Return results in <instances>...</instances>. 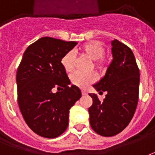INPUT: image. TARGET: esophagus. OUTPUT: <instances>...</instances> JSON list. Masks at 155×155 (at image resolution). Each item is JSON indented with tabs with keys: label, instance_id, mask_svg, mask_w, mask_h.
Returning <instances> with one entry per match:
<instances>
[{
	"label": "esophagus",
	"instance_id": "obj_1",
	"mask_svg": "<svg viewBox=\"0 0 155 155\" xmlns=\"http://www.w3.org/2000/svg\"><path fill=\"white\" fill-rule=\"evenodd\" d=\"M81 94L83 95H86L87 94V92L85 90H81Z\"/></svg>",
	"mask_w": 155,
	"mask_h": 155
}]
</instances>
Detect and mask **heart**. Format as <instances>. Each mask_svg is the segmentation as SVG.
<instances>
[{"label": "heart", "instance_id": "heart-1", "mask_svg": "<svg viewBox=\"0 0 155 155\" xmlns=\"http://www.w3.org/2000/svg\"><path fill=\"white\" fill-rule=\"evenodd\" d=\"M79 51L83 57H86L92 61L93 66L96 69L102 70L107 63V58L104 56V46L99 41H90L85 42L79 48ZM61 65L67 73L74 70V55L72 51L67 52L61 59ZM96 80V76L93 73L89 74H81V73H73L71 75V83L80 88H86Z\"/></svg>", "mask_w": 155, "mask_h": 155}]
</instances>
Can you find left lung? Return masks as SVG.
<instances>
[{
	"mask_svg": "<svg viewBox=\"0 0 155 155\" xmlns=\"http://www.w3.org/2000/svg\"><path fill=\"white\" fill-rule=\"evenodd\" d=\"M113 59L104 77L94 84L97 91L106 92L101 102L95 94L89 108L92 129L103 136H113L124 130L136 112L139 98L140 71L131 49L124 43L112 41Z\"/></svg>",
	"mask_w": 155,
	"mask_h": 155,
	"instance_id": "8db88e82",
	"label": "left lung"
}]
</instances>
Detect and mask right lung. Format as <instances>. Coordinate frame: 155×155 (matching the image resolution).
Wrapping results in <instances>:
<instances>
[{
	"mask_svg": "<svg viewBox=\"0 0 155 155\" xmlns=\"http://www.w3.org/2000/svg\"><path fill=\"white\" fill-rule=\"evenodd\" d=\"M77 42L43 37L25 50L16 74L18 104L28 127L45 138L61 136L68 127L69 111L81 97L61 65ZM54 87L61 92L52 93Z\"/></svg>",
	"mask_w": 155,
	"mask_h": 155,
	"instance_id": "obj_1",
	"label": "right lung"
}]
</instances>
